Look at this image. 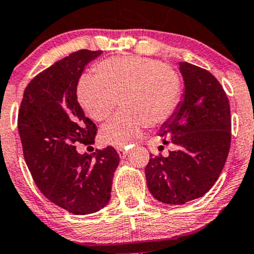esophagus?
I'll return each instance as SVG.
<instances>
[{"instance_id": "34e87169", "label": "esophagus", "mask_w": 254, "mask_h": 254, "mask_svg": "<svg viewBox=\"0 0 254 254\" xmlns=\"http://www.w3.org/2000/svg\"><path fill=\"white\" fill-rule=\"evenodd\" d=\"M117 153H119L120 158L124 159V158H126V156H127L128 150H127V148H117Z\"/></svg>"}]
</instances>
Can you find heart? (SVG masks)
Returning a JSON list of instances; mask_svg holds the SVG:
<instances>
[{"label": "heart", "mask_w": 254, "mask_h": 254, "mask_svg": "<svg viewBox=\"0 0 254 254\" xmlns=\"http://www.w3.org/2000/svg\"><path fill=\"white\" fill-rule=\"evenodd\" d=\"M96 74L80 77L77 96L93 120L103 122L116 106L121 111L101 129L106 144L126 146L142 128L156 127L176 111L182 95L179 72L155 59L111 57L96 66Z\"/></svg>", "instance_id": "obj_1"}]
</instances>
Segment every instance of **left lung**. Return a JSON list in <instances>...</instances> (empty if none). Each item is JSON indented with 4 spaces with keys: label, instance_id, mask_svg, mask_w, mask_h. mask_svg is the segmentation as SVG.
<instances>
[{
    "label": "left lung",
    "instance_id": "8db88e82",
    "mask_svg": "<svg viewBox=\"0 0 254 254\" xmlns=\"http://www.w3.org/2000/svg\"><path fill=\"white\" fill-rule=\"evenodd\" d=\"M184 100L164 122L169 155H150L145 167L149 192L159 202L185 204L203 197L220 176L231 144V115L226 93L209 70L180 64ZM160 149H164L161 145Z\"/></svg>",
    "mask_w": 254,
    "mask_h": 254
}]
</instances>
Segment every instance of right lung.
<instances>
[{
    "label": "right lung",
    "instance_id": "right-lung-1",
    "mask_svg": "<svg viewBox=\"0 0 254 254\" xmlns=\"http://www.w3.org/2000/svg\"><path fill=\"white\" fill-rule=\"evenodd\" d=\"M103 51L79 50L30 80L18 114L23 154L34 182L54 204L75 215L95 213L109 203L120 163L114 146L79 154L75 144L93 148L95 124L77 100L84 67ZM94 149V148H93Z\"/></svg>",
    "mask_w": 254,
    "mask_h": 254
}]
</instances>
